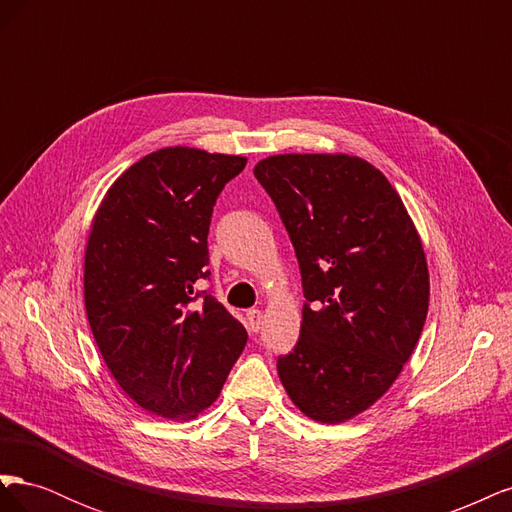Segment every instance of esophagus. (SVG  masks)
<instances>
[{"label":"esophagus","instance_id":"1","mask_svg":"<svg viewBox=\"0 0 512 512\" xmlns=\"http://www.w3.org/2000/svg\"><path fill=\"white\" fill-rule=\"evenodd\" d=\"M247 324H250V331H254V333L260 331V327H262V312H260V309H250V312H247Z\"/></svg>","mask_w":512,"mask_h":512}]
</instances>
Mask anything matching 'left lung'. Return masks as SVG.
I'll list each match as a JSON object with an SVG mask.
<instances>
[{"label":"left lung","mask_w":512,"mask_h":512,"mask_svg":"<svg viewBox=\"0 0 512 512\" xmlns=\"http://www.w3.org/2000/svg\"><path fill=\"white\" fill-rule=\"evenodd\" d=\"M254 175L299 260V342L277 359L292 404L337 425L389 391L421 337L429 271L421 237L376 166L346 153H284Z\"/></svg>","instance_id":"left-lung-1"}]
</instances>
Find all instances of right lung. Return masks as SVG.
<instances>
[{
    "label": "right lung",
    "instance_id": "obj_1",
    "mask_svg": "<svg viewBox=\"0 0 512 512\" xmlns=\"http://www.w3.org/2000/svg\"><path fill=\"white\" fill-rule=\"evenodd\" d=\"M247 158L166 147L132 164L91 224L85 309L106 367L151 414L188 421L218 399L247 344L243 324L198 284L224 185Z\"/></svg>",
    "mask_w": 512,
    "mask_h": 512
}]
</instances>
